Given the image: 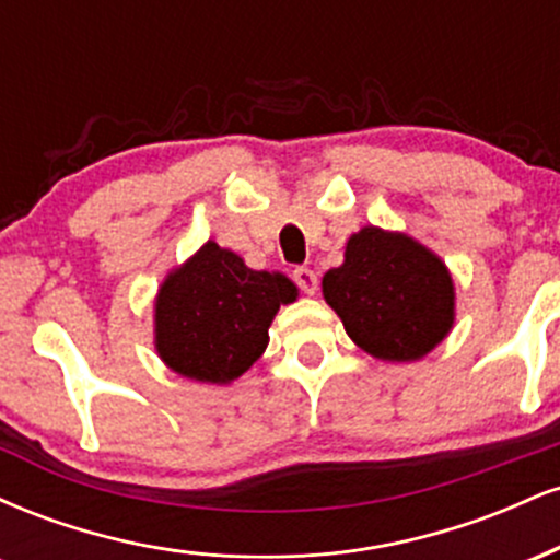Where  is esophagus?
Masks as SVG:
<instances>
[{
  "label": "esophagus",
  "mask_w": 560,
  "mask_h": 560,
  "mask_svg": "<svg viewBox=\"0 0 560 560\" xmlns=\"http://www.w3.org/2000/svg\"><path fill=\"white\" fill-rule=\"evenodd\" d=\"M294 281L305 294H316L318 292V273L311 271V268H294Z\"/></svg>",
  "instance_id": "esophagus-1"
}]
</instances>
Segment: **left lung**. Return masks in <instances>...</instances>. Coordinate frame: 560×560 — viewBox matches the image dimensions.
I'll return each instance as SVG.
<instances>
[{
	"instance_id": "1",
	"label": "left lung",
	"mask_w": 560,
	"mask_h": 560,
	"mask_svg": "<svg viewBox=\"0 0 560 560\" xmlns=\"http://www.w3.org/2000/svg\"><path fill=\"white\" fill-rule=\"evenodd\" d=\"M320 289L347 337L376 361H421L455 324L450 268L402 231H355L347 240L345 262L324 273Z\"/></svg>"
}]
</instances>
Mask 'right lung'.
I'll use <instances>...</instances> for the list:
<instances>
[{
  "label": "right lung",
  "instance_id": "obj_1",
  "mask_svg": "<svg viewBox=\"0 0 560 560\" xmlns=\"http://www.w3.org/2000/svg\"><path fill=\"white\" fill-rule=\"evenodd\" d=\"M298 294L289 276L255 271L208 240L158 289V358L191 382L231 384L266 352L276 313Z\"/></svg>",
  "mask_w": 560,
  "mask_h": 560
}]
</instances>
